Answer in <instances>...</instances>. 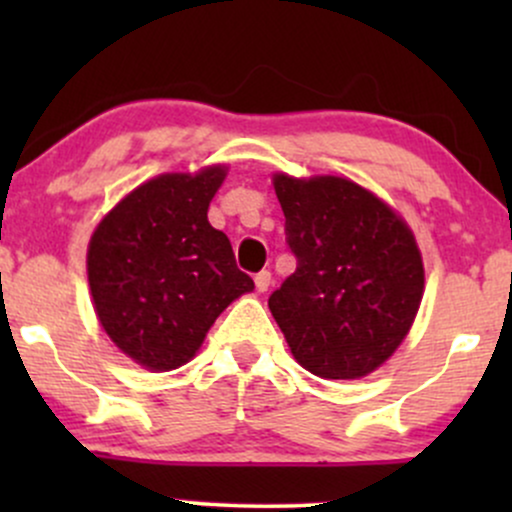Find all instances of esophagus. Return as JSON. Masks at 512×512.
Segmentation results:
<instances>
[{
    "instance_id": "obj_1",
    "label": "esophagus",
    "mask_w": 512,
    "mask_h": 512,
    "mask_svg": "<svg viewBox=\"0 0 512 512\" xmlns=\"http://www.w3.org/2000/svg\"><path fill=\"white\" fill-rule=\"evenodd\" d=\"M269 284H272V274L267 272V269H262V272H257L255 274V286H257V291H267L269 289Z\"/></svg>"
}]
</instances>
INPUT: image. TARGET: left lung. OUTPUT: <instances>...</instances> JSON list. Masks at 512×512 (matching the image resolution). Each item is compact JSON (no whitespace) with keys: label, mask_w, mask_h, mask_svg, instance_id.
<instances>
[{"label":"left lung","mask_w":512,"mask_h":512,"mask_svg":"<svg viewBox=\"0 0 512 512\" xmlns=\"http://www.w3.org/2000/svg\"><path fill=\"white\" fill-rule=\"evenodd\" d=\"M296 272L269 296L276 325L305 370L330 380L368 375L407 337L424 264L399 216L356 182L276 175Z\"/></svg>","instance_id":"1"}]
</instances>
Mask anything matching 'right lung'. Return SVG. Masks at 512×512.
Listing matches in <instances>:
<instances>
[{"label":"right lung","mask_w":512,"mask_h":512,"mask_svg":"<svg viewBox=\"0 0 512 512\" xmlns=\"http://www.w3.org/2000/svg\"><path fill=\"white\" fill-rule=\"evenodd\" d=\"M226 170L168 173L129 192L88 245V284L108 337L151 370L190 361L228 303L255 289L207 219Z\"/></svg>","instance_id":"add662e5"}]
</instances>
